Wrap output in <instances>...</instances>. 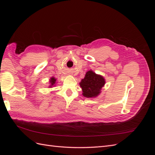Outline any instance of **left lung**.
Returning a JSON list of instances; mask_svg holds the SVG:
<instances>
[{
  "label": "left lung",
  "instance_id": "obj_1",
  "mask_svg": "<svg viewBox=\"0 0 155 155\" xmlns=\"http://www.w3.org/2000/svg\"><path fill=\"white\" fill-rule=\"evenodd\" d=\"M105 83L104 78L90 70L86 73L85 77L82 79L79 85L82 88L84 96L93 97L99 94L101 88L104 86Z\"/></svg>",
  "mask_w": 155,
  "mask_h": 155
}]
</instances>
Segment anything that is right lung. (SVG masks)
Wrapping results in <instances>:
<instances>
[{
	"instance_id": "right-lung-1",
	"label": "right lung",
	"mask_w": 155,
	"mask_h": 155,
	"mask_svg": "<svg viewBox=\"0 0 155 155\" xmlns=\"http://www.w3.org/2000/svg\"><path fill=\"white\" fill-rule=\"evenodd\" d=\"M55 81H56V79H55L54 78H51L50 79V83L51 84V85H50V87H52V86L54 85V84L55 83Z\"/></svg>"
}]
</instances>
